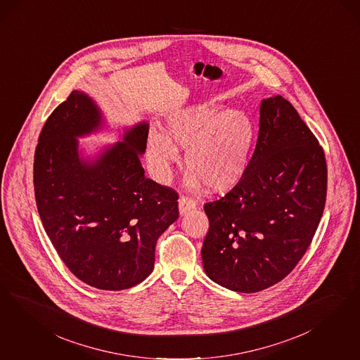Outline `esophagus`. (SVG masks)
Here are the masks:
<instances>
[{
    "instance_id": "esophagus-1",
    "label": "esophagus",
    "mask_w": 360,
    "mask_h": 360,
    "mask_svg": "<svg viewBox=\"0 0 360 360\" xmlns=\"http://www.w3.org/2000/svg\"><path fill=\"white\" fill-rule=\"evenodd\" d=\"M196 207V202L192 200V198H186V196H181L179 198V210H180V214H186V212H189L191 209H193Z\"/></svg>"
}]
</instances>
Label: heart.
I'll return each mask as SVG.
<instances>
[{"mask_svg":"<svg viewBox=\"0 0 360 360\" xmlns=\"http://www.w3.org/2000/svg\"><path fill=\"white\" fill-rule=\"evenodd\" d=\"M255 135V124L244 111L214 103L186 105L167 116L165 132L150 129L147 158L156 180L165 184L180 162L177 146L186 148L188 186L207 184L213 192H226L244 177Z\"/></svg>","mask_w":360,"mask_h":360,"instance_id":"1","label":"heart"}]
</instances>
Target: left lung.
I'll use <instances>...</instances> for the list:
<instances>
[{
  "label": "left lung",
  "mask_w": 360,
  "mask_h": 360,
  "mask_svg": "<svg viewBox=\"0 0 360 360\" xmlns=\"http://www.w3.org/2000/svg\"><path fill=\"white\" fill-rule=\"evenodd\" d=\"M326 192L325 152L310 128L281 95L264 99L244 177L224 198L204 205L207 276L238 292L278 283L311 244Z\"/></svg>",
  "instance_id": "left-lung-1"
}]
</instances>
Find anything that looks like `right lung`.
Instances as JSON below:
<instances>
[{"label":"right lung","mask_w":360,"mask_h":360,"mask_svg":"<svg viewBox=\"0 0 360 360\" xmlns=\"http://www.w3.org/2000/svg\"><path fill=\"white\" fill-rule=\"evenodd\" d=\"M105 127L91 96L74 90L49 116L34 155L37 208L70 271L101 290L129 289L153 270L155 246L179 219L177 193L144 176L150 126L84 158L78 138Z\"/></svg>","instance_id":"right-lung-1"}]
</instances>
